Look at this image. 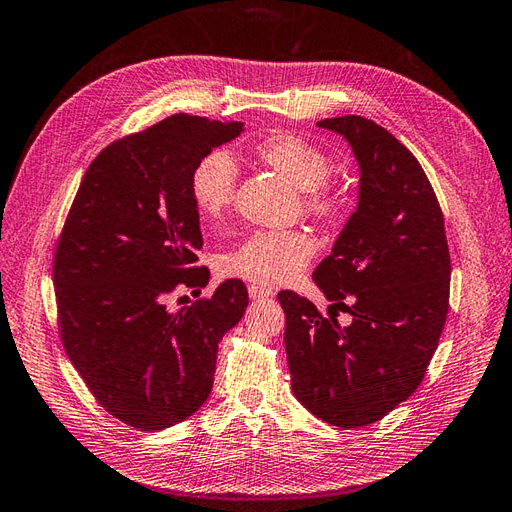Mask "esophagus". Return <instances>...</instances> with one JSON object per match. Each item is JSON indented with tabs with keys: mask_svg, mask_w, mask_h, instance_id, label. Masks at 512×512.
Segmentation results:
<instances>
[{
	"mask_svg": "<svg viewBox=\"0 0 512 512\" xmlns=\"http://www.w3.org/2000/svg\"><path fill=\"white\" fill-rule=\"evenodd\" d=\"M248 296H251V300H264V298L272 296V291L259 287V285H248Z\"/></svg>",
	"mask_w": 512,
	"mask_h": 512,
	"instance_id": "34e87169",
	"label": "esophagus"
}]
</instances>
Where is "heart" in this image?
Masks as SVG:
<instances>
[{
    "label": "heart",
    "mask_w": 512,
    "mask_h": 512,
    "mask_svg": "<svg viewBox=\"0 0 512 512\" xmlns=\"http://www.w3.org/2000/svg\"><path fill=\"white\" fill-rule=\"evenodd\" d=\"M259 163L304 191L309 212L334 218L343 199L326 184L332 163L324 150L302 137L279 133L253 145ZM238 167L227 152L214 150L203 156L191 175V197L201 218L218 221L233 201ZM315 253V244L300 231H257L223 257V272L240 276L259 287H276L298 279Z\"/></svg>",
    "instance_id": "b5f03b06"
}]
</instances>
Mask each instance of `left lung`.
I'll return each instance as SVG.
<instances>
[{
	"mask_svg": "<svg viewBox=\"0 0 512 512\" xmlns=\"http://www.w3.org/2000/svg\"><path fill=\"white\" fill-rule=\"evenodd\" d=\"M317 126L341 135L360 169L356 212L313 272L352 324L281 291L285 349L296 399L328 425L356 429L382 420L425 377L448 313L450 253L433 186L397 137L360 115Z\"/></svg>",
	"mask_w": 512,
	"mask_h": 512,
	"instance_id": "obj_1",
	"label": "left lung"
}]
</instances>
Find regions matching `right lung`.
<instances>
[{
  "mask_svg": "<svg viewBox=\"0 0 512 512\" xmlns=\"http://www.w3.org/2000/svg\"><path fill=\"white\" fill-rule=\"evenodd\" d=\"M242 128L171 115L107 145L72 201L53 264L62 343L96 401L128 427L163 431L206 403L218 343L248 306L238 279L175 313L165 306L173 289L210 276L197 266L191 175Z\"/></svg>",
  "mask_w": 512,
  "mask_h": 512,
  "instance_id": "obj_1",
  "label": "right lung"
}]
</instances>
